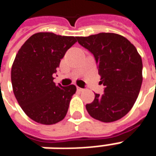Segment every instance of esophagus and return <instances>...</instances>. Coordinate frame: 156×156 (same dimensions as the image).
I'll return each instance as SVG.
<instances>
[{
  "label": "esophagus",
  "mask_w": 156,
  "mask_h": 156,
  "mask_svg": "<svg viewBox=\"0 0 156 156\" xmlns=\"http://www.w3.org/2000/svg\"><path fill=\"white\" fill-rule=\"evenodd\" d=\"M77 90H78V92H83V90H84V89H83V88H79V87H78V86H77Z\"/></svg>",
  "instance_id": "esophagus-1"
}]
</instances>
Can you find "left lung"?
<instances>
[{"label": "left lung", "instance_id": "obj_1", "mask_svg": "<svg viewBox=\"0 0 156 156\" xmlns=\"http://www.w3.org/2000/svg\"><path fill=\"white\" fill-rule=\"evenodd\" d=\"M78 43L94 56L103 94H95L94 100L86 105L95 119L105 123L119 120L129 112L142 84V59L127 38L116 33L101 32L78 37Z\"/></svg>", "mask_w": 156, "mask_h": 156}]
</instances>
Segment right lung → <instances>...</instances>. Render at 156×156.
I'll return each instance as SVG.
<instances>
[{
    "label": "right lung",
    "mask_w": 156,
    "mask_h": 156,
    "mask_svg": "<svg viewBox=\"0 0 156 156\" xmlns=\"http://www.w3.org/2000/svg\"><path fill=\"white\" fill-rule=\"evenodd\" d=\"M77 37L37 32L16 56L11 75L14 94L26 115L39 124H57L67 115L77 88L56 85L52 74Z\"/></svg>",
    "instance_id": "right-lung-1"
}]
</instances>
